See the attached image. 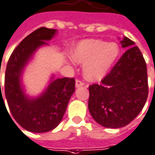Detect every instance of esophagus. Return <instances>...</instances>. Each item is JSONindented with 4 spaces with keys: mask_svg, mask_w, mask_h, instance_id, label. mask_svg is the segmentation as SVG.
Returning <instances> with one entry per match:
<instances>
[{
    "mask_svg": "<svg viewBox=\"0 0 155 155\" xmlns=\"http://www.w3.org/2000/svg\"><path fill=\"white\" fill-rule=\"evenodd\" d=\"M83 86H84V83H83V82L81 81H76V82H75V86H76V88Z\"/></svg>",
    "mask_w": 155,
    "mask_h": 155,
    "instance_id": "esophagus-1",
    "label": "esophagus"
}]
</instances>
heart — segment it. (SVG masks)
<instances>
[{"label": "heart", "mask_w": 155, "mask_h": 155, "mask_svg": "<svg viewBox=\"0 0 155 155\" xmlns=\"http://www.w3.org/2000/svg\"><path fill=\"white\" fill-rule=\"evenodd\" d=\"M120 55L115 42L99 40H85L78 43L71 52L74 61L83 64V73L88 80L100 81L110 71ZM72 65L70 60H67Z\"/></svg>", "instance_id": "1"}]
</instances>
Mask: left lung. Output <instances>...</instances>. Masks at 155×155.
I'll list each match as a JSON object with an SVG mask.
<instances>
[{
  "label": "left lung",
  "instance_id": "1",
  "mask_svg": "<svg viewBox=\"0 0 155 155\" xmlns=\"http://www.w3.org/2000/svg\"><path fill=\"white\" fill-rule=\"evenodd\" d=\"M128 48L100 85L89 86L88 108L97 124L106 128H120L135 119L148 98L147 65L135 43L124 36Z\"/></svg>",
  "mask_w": 155,
  "mask_h": 155
}]
</instances>
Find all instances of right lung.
<instances>
[{
	"mask_svg": "<svg viewBox=\"0 0 155 155\" xmlns=\"http://www.w3.org/2000/svg\"><path fill=\"white\" fill-rule=\"evenodd\" d=\"M57 35V29L45 27L35 30L20 42L7 62L5 96L8 107L16 121L24 129L35 133L47 132L59 125L75 89L74 78L55 79L51 74L47 86L39 95L30 96L25 91L23 76L26 67L36 51L49 46L47 41ZM0 97L3 100L2 91Z\"/></svg>",
	"mask_w": 155,
	"mask_h": 155,
	"instance_id": "add662e5",
	"label": "right lung"
}]
</instances>
